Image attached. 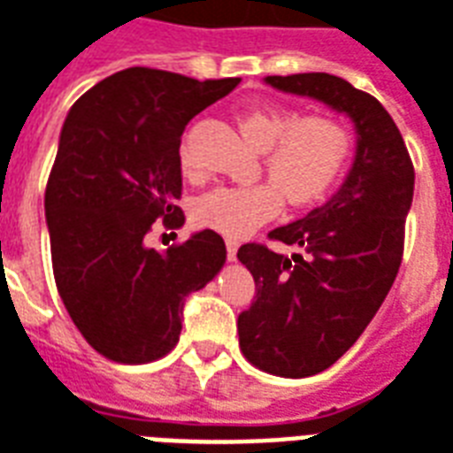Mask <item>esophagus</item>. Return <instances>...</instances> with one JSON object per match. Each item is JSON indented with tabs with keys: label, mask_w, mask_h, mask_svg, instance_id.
<instances>
[{
	"label": "esophagus",
	"mask_w": 453,
	"mask_h": 453,
	"mask_svg": "<svg viewBox=\"0 0 453 453\" xmlns=\"http://www.w3.org/2000/svg\"><path fill=\"white\" fill-rule=\"evenodd\" d=\"M236 250H239V241H226V257L236 260Z\"/></svg>",
	"instance_id": "34e87169"
}]
</instances>
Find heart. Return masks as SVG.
Masks as SVG:
<instances>
[{
	"mask_svg": "<svg viewBox=\"0 0 453 453\" xmlns=\"http://www.w3.org/2000/svg\"><path fill=\"white\" fill-rule=\"evenodd\" d=\"M241 134L265 150V169L272 183L217 186L193 203V219L226 239H246L291 207H305L327 196L351 155L353 138L342 119L327 114L298 117L277 104L250 107L236 114ZM183 169L188 172L186 150Z\"/></svg>",
	"mask_w": 453,
	"mask_h": 453,
	"instance_id": "obj_1",
	"label": "heart"
}]
</instances>
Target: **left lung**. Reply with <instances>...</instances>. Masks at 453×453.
<instances>
[{"label": "left lung", "mask_w": 453, "mask_h": 453, "mask_svg": "<svg viewBox=\"0 0 453 453\" xmlns=\"http://www.w3.org/2000/svg\"><path fill=\"white\" fill-rule=\"evenodd\" d=\"M284 93L342 111L356 126V157L342 188L270 239L301 248L291 257L260 243L239 248L255 301L239 315L241 351L279 377H311L351 349L389 294L401 255L416 172L389 111L329 73L267 76Z\"/></svg>", "instance_id": "8db88e82"}]
</instances>
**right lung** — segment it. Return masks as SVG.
Instances as JSON below:
<instances>
[{
    "instance_id": "1",
    "label": "right lung",
    "mask_w": 453,
    "mask_h": 453,
    "mask_svg": "<svg viewBox=\"0 0 453 453\" xmlns=\"http://www.w3.org/2000/svg\"><path fill=\"white\" fill-rule=\"evenodd\" d=\"M239 83L134 66L93 85L64 121L45 190L54 281L104 358L134 365L166 356L186 296L222 270L226 248L212 229L166 250L145 236L157 219L183 226V128Z\"/></svg>"
}]
</instances>
